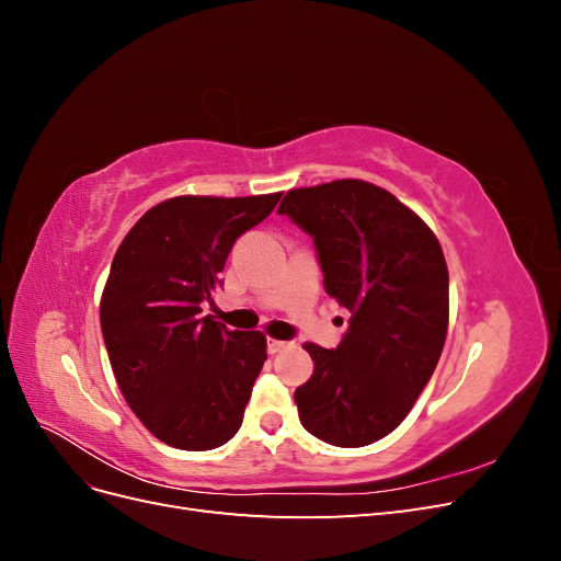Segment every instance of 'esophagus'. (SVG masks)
Masks as SVG:
<instances>
[{
    "instance_id": "obj_1",
    "label": "esophagus",
    "mask_w": 561,
    "mask_h": 561,
    "mask_svg": "<svg viewBox=\"0 0 561 561\" xmlns=\"http://www.w3.org/2000/svg\"><path fill=\"white\" fill-rule=\"evenodd\" d=\"M266 346H268V353H280L285 348H290V342H278V339H268Z\"/></svg>"
}]
</instances>
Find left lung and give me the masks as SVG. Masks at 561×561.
<instances>
[{
	"label": "left lung",
	"mask_w": 561,
	"mask_h": 561,
	"mask_svg": "<svg viewBox=\"0 0 561 561\" xmlns=\"http://www.w3.org/2000/svg\"><path fill=\"white\" fill-rule=\"evenodd\" d=\"M278 215L311 236L325 293L351 313L336 348L304 346L316 369L295 390L301 426L334 447L377 443L410 414L443 353V248L393 194L363 180L287 192Z\"/></svg>",
	"instance_id": "left-lung-1"
}]
</instances>
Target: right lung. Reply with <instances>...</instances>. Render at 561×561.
<instances>
[{"mask_svg":"<svg viewBox=\"0 0 561 561\" xmlns=\"http://www.w3.org/2000/svg\"><path fill=\"white\" fill-rule=\"evenodd\" d=\"M280 194L178 196L147 210L118 245L100 328L118 388L161 443L206 451L239 433L266 360L262 332L229 330L203 304L241 233Z\"/></svg>","mask_w":561,"mask_h":561,"instance_id":"obj_1","label":"right lung"}]
</instances>
